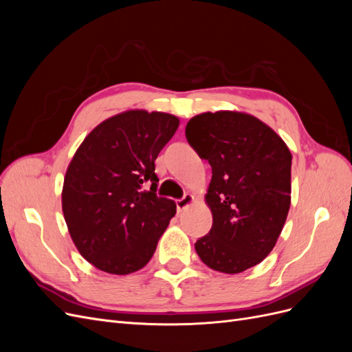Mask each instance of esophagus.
<instances>
[{
  "mask_svg": "<svg viewBox=\"0 0 352 352\" xmlns=\"http://www.w3.org/2000/svg\"><path fill=\"white\" fill-rule=\"evenodd\" d=\"M194 201H195V198H194V195H190V194H186L184 198L177 199V201H176L177 212H182L185 208H188L190 204H192Z\"/></svg>",
  "mask_w": 352,
  "mask_h": 352,
  "instance_id": "obj_1",
  "label": "esophagus"
}]
</instances>
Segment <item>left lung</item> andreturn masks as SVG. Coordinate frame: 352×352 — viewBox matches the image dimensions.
Wrapping results in <instances>:
<instances>
[{
  "label": "left lung",
  "instance_id": "8db88e82",
  "mask_svg": "<svg viewBox=\"0 0 352 352\" xmlns=\"http://www.w3.org/2000/svg\"><path fill=\"white\" fill-rule=\"evenodd\" d=\"M185 133L212 173L206 194L212 226L195 243L198 257L220 273L248 270L272 252L286 221L289 148L272 127L241 111L201 113Z\"/></svg>",
  "mask_w": 352,
  "mask_h": 352
}]
</instances>
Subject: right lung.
<instances>
[{
	"instance_id": "1",
	"label": "right lung",
	"mask_w": 352,
	"mask_h": 352,
	"mask_svg": "<svg viewBox=\"0 0 352 352\" xmlns=\"http://www.w3.org/2000/svg\"><path fill=\"white\" fill-rule=\"evenodd\" d=\"M177 127L173 114L127 110L101 122L74 153L61 207L73 243L94 267L129 274L151 260L176 214L175 201L155 194L154 162Z\"/></svg>"
}]
</instances>
